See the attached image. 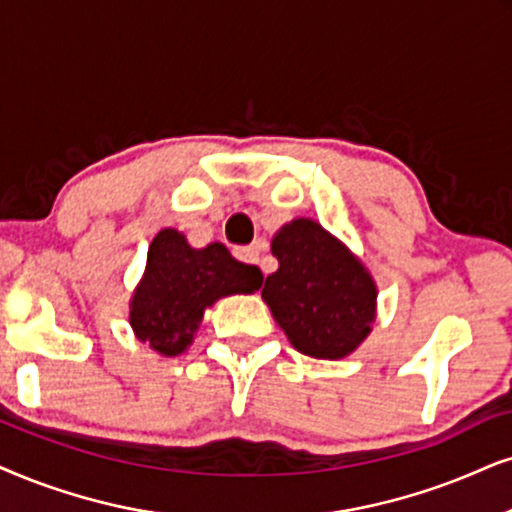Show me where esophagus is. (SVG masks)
Here are the masks:
<instances>
[{"label":"esophagus","instance_id":"1","mask_svg":"<svg viewBox=\"0 0 512 512\" xmlns=\"http://www.w3.org/2000/svg\"><path fill=\"white\" fill-rule=\"evenodd\" d=\"M262 250H264V241H255L252 245H245V248H236V257L245 264H260Z\"/></svg>","mask_w":512,"mask_h":512}]
</instances>
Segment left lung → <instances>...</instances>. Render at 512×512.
I'll return each instance as SVG.
<instances>
[{
    "label": "left lung",
    "instance_id": "8db88e82",
    "mask_svg": "<svg viewBox=\"0 0 512 512\" xmlns=\"http://www.w3.org/2000/svg\"><path fill=\"white\" fill-rule=\"evenodd\" d=\"M278 271L264 302L297 352L342 359L371 333L375 283L357 257L312 219H295L271 241Z\"/></svg>",
    "mask_w": 512,
    "mask_h": 512
}]
</instances>
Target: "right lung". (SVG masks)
<instances>
[{"label": "right lung", "mask_w": 512, "mask_h": 512, "mask_svg": "<svg viewBox=\"0 0 512 512\" xmlns=\"http://www.w3.org/2000/svg\"><path fill=\"white\" fill-rule=\"evenodd\" d=\"M260 286L262 271L234 260L222 243L193 250L179 231L163 229L148 248L129 323L141 342L174 357L191 345L205 307L226 295L255 293Z\"/></svg>", "instance_id": "right-lung-1"}]
</instances>
